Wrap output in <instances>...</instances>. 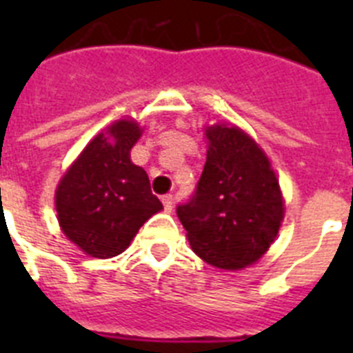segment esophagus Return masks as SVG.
Listing matches in <instances>:
<instances>
[{"mask_svg":"<svg viewBox=\"0 0 353 353\" xmlns=\"http://www.w3.org/2000/svg\"><path fill=\"white\" fill-rule=\"evenodd\" d=\"M162 203H164V208H166L168 212H171V208H173V194L162 196Z\"/></svg>","mask_w":353,"mask_h":353,"instance_id":"1","label":"esophagus"}]
</instances>
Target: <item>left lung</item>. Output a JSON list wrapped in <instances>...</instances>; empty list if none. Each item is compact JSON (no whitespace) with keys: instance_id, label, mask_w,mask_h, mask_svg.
Wrapping results in <instances>:
<instances>
[{"instance_id":"obj_1","label":"left lung","mask_w":353,"mask_h":353,"mask_svg":"<svg viewBox=\"0 0 353 353\" xmlns=\"http://www.w3.org/2000/svg\"><path fill=\"white\" fill-rule=\"evenodd\" d=\"M207 162L176 215L192 251L226 270L244 269L263 256L281 226L283 196L263 150L239 127L214 125Z\"/></svg>"}]
</instances>
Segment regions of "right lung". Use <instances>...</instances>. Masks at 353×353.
I'll list each match as a JSON object with an SVG mask.
<instances>
[{
	"label": "right lung",
	"instance_id": "add662e5",
	"mask_svg": "<svg viewBox=\"0 0 353 353\" xmlns=\"http://www.w3.org/2000/svg\"><path fill=\"white\" fill-rule=\"evenodd\" d=\"M141 136L132 120H120L83 150L56 189V212L65 235L95 258H113L162 203L148 174L130 161Z\"/></svg>",
	"mask_w": 353,
	"mask_h": 353
}]
</instances>
